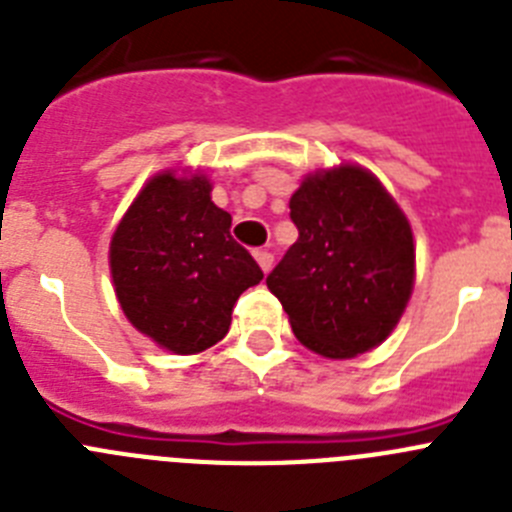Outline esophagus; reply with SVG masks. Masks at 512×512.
<instances>
[{"mask_svg": "<svg viewBox=\"0 0 512 512\" xmlns=\"http://www.w3.org/2000/svg\"><path fill=\"white\" fill-rule=\"evenodd\" d=\"M253 256H256V261H259L261 271H264V274H269L271 266H274V256H271V253L266 251V248H261V251H256V253H253Z\"/></svg>", "mask_w": 512, "mask_h": 512, "instance_id": "esophagus-1", "label": "esophagus"}]
</instances>
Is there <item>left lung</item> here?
Returning <instances> with one entry per match:
<instances>
[{"label":"left lung","instance_id":"1","mask_svg":"<svg viewBox=\"0 0 512 512\" xmlns=\"http://www.w3.org/2000/svg\"><path fill=\"white\" fill-rule=\"evenodd\" d=\"M297 243L266 287L282 302L302 346L351 359L397 325L415 282L408 217L361 166L315 171L289 200Z\"/></svg>","mask_w":512,"mask_h":512}]
</instances>
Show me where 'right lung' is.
Wrapping results in <instances>:
<instances>
[{
  "mask_svg": "<svg viewBox=\"0 0 512 512\" xmlns=\"http://www.w3.org/2000/svg\"><path fill=\"white\" fill-rule=\"evenodd\" d=\"M210 192L205 174L161 171L140 189L110 243L122 312L174 354L215 346L228 333L235 300L264 279Z\"/></svg>",
  "mask_w": 512,
  "mask_h": 512,
  "instance_id": "right-lung-1",
  "label": "right lung"
}]
</instances>
